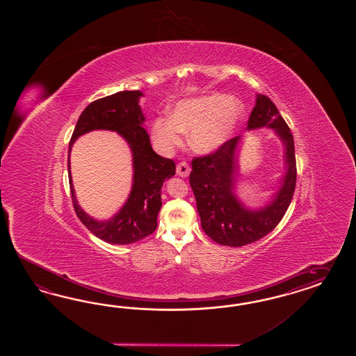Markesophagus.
<instances>
[{"instance_id":"obj_1","label":"esophagus","mask_w":356,"mask_h":356,"mask_svg":"<svg viewBox=\"0 0 356 356\" xmlns=\"http://www.w3.org/2000/svg\"><path fill=\"white\" fill-rule=\"evenodd\" d=\"M176 172L181 177H188L191 173V165L186 162H180L176 165Z\"/></svg>"}]
</instances>
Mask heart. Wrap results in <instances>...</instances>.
<instances>
[{
	"label": "heart",
	"instance_id": "heart-1",
	"mask_svg": "<svg viewBox=\"0 0 356 356\" xmlns=\"http://www.w3.org/2000/svg\"><path fill=\"white\" fill-rule=\"evenodd\" d=\"M243 104L223 94H210L177 103L170 119L159 118L152 122L154 140L165 150L181 143V133H191L194 150L211 152L220 147L236 129Z\"/></svg>",
	"mask_w": 356,
	"mask_h": 356
}]
</instances>
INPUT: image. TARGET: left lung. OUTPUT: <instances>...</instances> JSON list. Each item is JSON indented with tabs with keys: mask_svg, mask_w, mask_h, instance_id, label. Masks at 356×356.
Returning <instances> with one entry per match:
<instances>
[{
	"mask_svg": "<svg viewBox=\"0 0 356 356\" xmlns=\"http://www.w3.org/2000/svg\"><path fill=\"white\" fill-rule=\"evenodd\" d=\"M269 127L277 131L286 146L287 173L274 201L269 206L250 211L238 202L232 192L236 171L237 143L240 136L226 140L216 151L194 156L189 183L197 201L201 226L218 244L243 247L266 236L278 226L291 204L296 185V159L293 137L278 108L265 95H259L249 116L247 128Z\"/></svg>",
	"mask_w": 356,
	"mask_h": 356,
	"instance_id": "1",
	"label": "left lung"
}]
</instances>
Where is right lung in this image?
I'll return each instance as SVG.
<instances>
[{"label":"right lung","mask_w":356,"mask_h":356,"mask_svg":"<svg viewBox=\"0 0 356 356\" xmlns=\"http://www.w3.org/2000/svg\"><path fill=\"white\" fill-rule=\"evenodd\" d=\"M138 90L120 91L90 103L81 113L69 142L67 170L70 173V150L74 140L90 130H115L129 143L133 152V188L127 204L107 222L94 220L79 207L69 176L72 201L79 220L95 236L109 244H131L151 235L158 226L156 218L162 207V186L165 179L176 173L172 159L163 158L152 150L147 130L142 127L145 118L138 106Z\"/></svg>","instance_id":"add662e5"}]
</instances>
